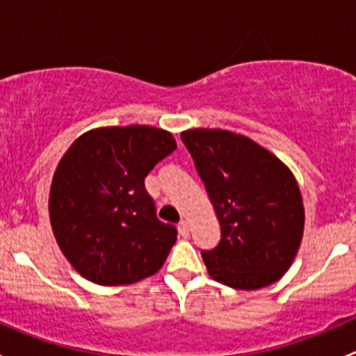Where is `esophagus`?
I'll return each instance as SVG.
<instances>
[{
    "instance_id": "1",
    "label": "esophagus",
    "mask_w": 356,
    "mask_h": 356,
    "mask_svg": "<svg viewBox=\"0 0 356 356\" xmlns=\"http://www.w3.org/2000/svg\"><path fill=\"white\" fill-rule=\"evenodd\" d=\"M177 231H179V234L182 236V238H188V236H189V224H188V222H186V220L179 222Z\"/></svg>"
}]
</instances>
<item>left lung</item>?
I'll list each match as a JSON object with an SVG mask.
<instances>
[{"label":"left lung","instance_id":"obj_1","mask_svg":"<svg viewBox=\"0 0 356 356\" xmlns=\"http://www.w3.org/2000/svg\"><path fill=\"white\" fill-rule=\"evenodd\" d=\"M220 222V241L201 251L208 274L236 289L284 275L303 236L301 193L289 168L245 136L222 129L181 134Z\"/></svg>","mask_w":356,"mask_h":356}]
</instances>
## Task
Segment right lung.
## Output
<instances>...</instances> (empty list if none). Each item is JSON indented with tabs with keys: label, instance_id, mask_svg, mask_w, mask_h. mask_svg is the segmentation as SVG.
I'll use <instances>...</instances> for the list:
<instances>
[{
	"label": "right lung",
	"instance_id": "obj_1",
	"mask_svg": "<svg viewBox=\"0 0 356 356\" xmlns=\"http://www.w3.org/2000/svg\"><path fill=\"white\" fill-rule=\"evenodd\" d=\"M175 148L170 132L148 125L96 129L68 148L53 175L49 218L79 274L120 286L160 270L177 229L158 220L145 179Z\"/></svg>",
	"mask_w": 356,
	"mask_h": 356
}]
</instances>
